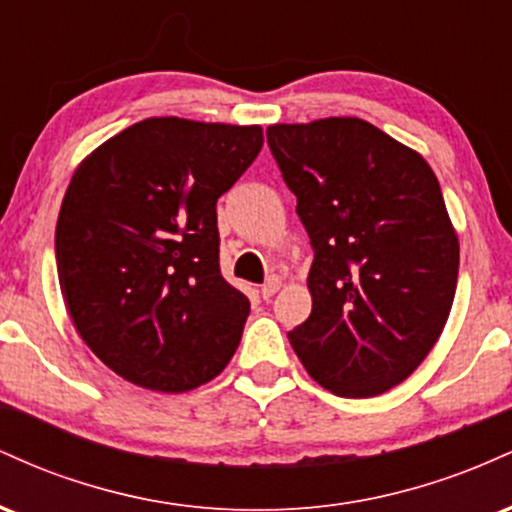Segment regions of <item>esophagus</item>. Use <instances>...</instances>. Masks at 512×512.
<instances>
[{
	"label": "esophagus",
	"instance_id": "34e87169",
	"mask_svg": "<svg viewBox=\"0 0 512 512\" xmlns=\"http://www.w3.org/2000/svg\"><path fill=\"white\" fill-rule=\"evenodd\" d=\"M279 286H281V279H279V276H269V279L264 281L262 289H260V293H262L264 301H269V298H272L274 293L279 291Z\"/></svg>",
	"mask_w": 512,
	"mask_h": 512
}]
</instances>
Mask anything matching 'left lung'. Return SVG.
<instances>
[{
    "mask_svg": "<svg viewBox=\"0 0 512 512\" xmlns=\"http://www.w3.org/2000/svg\"><path fill=\"white\" fill-rule=\"evenodd\" d=\"M267 144L315 252L293 351L334 395H383L421 366L455 298L460 245L438 178L358 117L272 125Z\"/></svg>",
    "mask_w": 512,
    "mask_h": 512,
    "instance_id": "obj_1",
    "label": "left lung"
}]
</instances>
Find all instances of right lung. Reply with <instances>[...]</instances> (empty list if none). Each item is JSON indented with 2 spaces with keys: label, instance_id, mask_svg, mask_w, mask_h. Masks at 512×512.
<instances>
[{
  "label": "right lung",
  "instance_id": "1",
  "mask_svg": "<svg viewBox=\"0 0 512 512\" xmlns=\"http://www.w3.org/2000/svg\"><path fill=\"white\" fill-rule=\"evenodd\" d=\"M262 127L149 117L76 168L55 231L76 332L110 370L185 392L236 354L250 301L219 267L216 202L262 149Z\"/></svg>",
  "mask_w": 512,
  "mask_h": 512
}]
</instances>
